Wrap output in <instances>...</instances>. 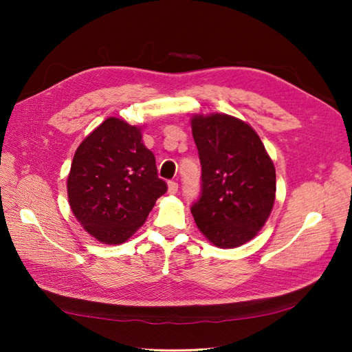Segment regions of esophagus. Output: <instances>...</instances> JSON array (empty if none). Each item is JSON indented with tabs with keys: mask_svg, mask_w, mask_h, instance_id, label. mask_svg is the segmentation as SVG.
Segmentation results:
<instances>
[{
	"mask_svg": "<svg viewBox=\"0 0 352 352\" xmlns=\"http://www.w3.org/2000/svg\"><path fill=\"white\" fill-rule=\"evenodd\" d=\"M167 190H168V194L175 195L177 192V184L173 182V180H170V182L167 184Z\"/></svg>",
	"mask_w": 352,
	"mask_h": 352,
	"instance_id": "1",
	"label": "esophagus"
}]
</instances>
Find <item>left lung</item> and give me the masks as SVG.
Returning a JSON list of instances; mask_svg holds the SVG:
<instances>
[{
	"mask_svg": "<svg viewBox=\"0 0 352 352\" xmlns=\"http://www.w3.org/2000/svg\"><path fill=\"white\" fill-rule=\"evenodd\" d=\"M202 194L192 210L199 232L230 250L257 236L276 199V168L252 126L225 113L192 114Z\"/></svg>",
	"mask_w": 352,
	"mask_h": 352,
	"instance_id": "left-lung-1",
	"label": "left lung"
}]
</instances>
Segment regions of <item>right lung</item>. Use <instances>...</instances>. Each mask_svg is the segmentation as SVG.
<instances>
[{
    "instance_id": "add662e5",
    "label": "right lung",
    "mask_w": 352,
    "mask_h": 352,
    "mask_svg": "<svg viewBox=\"0 0 352 352\" xmlns=\"http://www.w3.org/2000/svg\"><path fill=\"white\" fill-rule=\"evenodd\" d=\"M167 190L142 126L109 117L83 138L67 176L73 216L101 243L120 245L140 229Z\"/></svg>"
}]
</instances>
